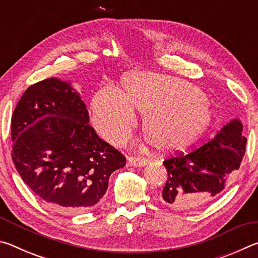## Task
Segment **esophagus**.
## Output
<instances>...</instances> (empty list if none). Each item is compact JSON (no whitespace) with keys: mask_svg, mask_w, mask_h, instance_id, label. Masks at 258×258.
Returning <instances> with one entry per match:
<instances>
[{"mask_svg":"<svg viewBox=\"0 0 258 258\" xmlns=\"http://www.w3.org/2000/svg\"><path fill=\"white\" fill-rule=\"evenodd\" d=\"M127 161L131 166H135V167H142V166H146L148 163L147 159L138 158V157H128Z\"/></svg>","mask_w":258,"mask_h":258,"instance_id":"1","label":"esophagus"}]
</instances>
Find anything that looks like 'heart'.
<instances>
[{
	"label": "heart",
	"instance_id": "heart-1",
	"mask_svg": "<svg viewBox=\"0 0 258 258\" xmlns=\"http://www.w3.org/2000/svg\"><path fill=\"white\" fill-rule=\"evenodd\" d=\"M124 93L99 89L91 99L92 123L111 145H123L143 113L142 127L163 154L184 149L197 141L213 123L209 100L199 87L178 78L155 73H135L123 80Z\"/></svg>",
	"mask_w": 258,
	"mask_h": 258
}]
</instances>
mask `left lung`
I'll return each mask as SVG.
<instances>
[{
    "mask_svg": "<svg viewBox=\"0 0 258 258\" xmlns=\"http://www.w3.org/2000/svg\"><path fill=\"white\" fill-rule=\"evenodd\" d=\"M246 143L242 123L234 118L197 150L164 160L168 177L160 203L187 211L216 198L239 169Z\"/></svg>",
    "mask_w": 258,
    "mask_h": 258,
    "instance_id": "left-lung-1",
    "label": "left lung"
}]
</instances>
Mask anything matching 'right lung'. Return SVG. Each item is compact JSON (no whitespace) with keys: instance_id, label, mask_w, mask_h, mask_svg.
<instances>
[{"instance_id":"obj_1","label":"right lung","mask_w":258,"mask_h":258,"mask_svg":"<svg viewBox=\"0 0 258 258\" xmlns=\"http://www.w3.org/2000/svg\"><path fill=\"white\" fill-rule=\"evenodd\" d=\"M81 94L56 77L29 86L11 119L12 160L23 181L62 213L93 209L125 157L98 137Z\"/></svg>"}]
</instances>
